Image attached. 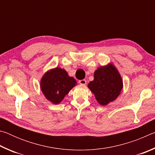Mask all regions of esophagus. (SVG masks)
I'll return each instance as SVG.
<instances>
[{
    "mask_svg": "<svg viewBox=\"0 0 155 155\" xmlns=\"http://www.w3.org/2000/svg\"><path fill=\"white\" fill-rule=\"evenodd\" d=\"M78 83H79L81 85H85V84L87 83V81H86V80L85 79H83V80H80L78 81Z\"/></svg>",
    "mask_w": 155,
    "mask_h": 155,
    "instance_id": "obj_1",
    "label": "esophagus"
}]
</instances>
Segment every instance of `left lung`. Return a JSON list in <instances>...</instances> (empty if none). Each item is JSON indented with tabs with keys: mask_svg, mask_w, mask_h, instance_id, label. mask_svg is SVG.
<instances>
[{
	"mask_svg": "<svg viewBox=\"0 0 155 155\" xmlns=\"http://www.w3.org/2000/svg\"><path fill=\"white\" fill-rule=\"evenodd\" d=\"M88 87L98 103L106 105L120 95L123 87L122 79L115 67L110 64L96 70L94 81L88 84Z\"/></svg>",
	"mask_w": 155,
	"mask_h": 155,
	"instance_id": "obj_1",
	"label": "left lung"
}]
</instances>
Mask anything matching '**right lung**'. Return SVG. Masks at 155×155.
I'll return each instance as SVG.
<instances>
[{
	"instance_id": "right-lung-1",
	"label": "right lung",
	"mask_w": 155,
	"mask_h": 155,
	"mask_svg": "<svg viewBox=\"0 0 155 155\" xmlns=\"http://www.w3.org/2000/svg\"><path fill=\"white\" fill-rule=\"evenodd\" d=\"M76 84L77 81L69 77L65 70L56 68L45 73L40 87L47 100L53 104H59Z\"/></svg>"
}]
</instances>
